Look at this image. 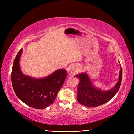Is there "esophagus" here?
<instances>
[{
  "label": "esophagus",
  "mask_w": 134,
  "mask_h": 134,
  "mask_svg": "<svg viewBox=\"0 0 134 134\" xmlns=\"http://www.w3.org/2000/svg\"><path fill=\"white\" fill-rule=\"evenodd\" d=\"M76 72V71H75V72Z\"/></svg>",
  "instance_id": "obj_1"
}]
</instances>
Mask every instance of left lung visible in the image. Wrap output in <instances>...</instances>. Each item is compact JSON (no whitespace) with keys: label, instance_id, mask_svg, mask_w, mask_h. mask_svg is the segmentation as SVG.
Instances as JSON below:
<instances>
[{"label":"left lung","instance_id":"left-lung-1","mask_svg":"<svg viewBox=\"0 0 134 134\" xmlns=\"http://www.w3.org/2000/svg\"><path fill=\"white\" fill-rule=\"evenodd\" d=\"M75 76L79 78L78 85V101L84 106L95 107L107 103L117 93L121 82L122 69L121 67L117 84L112 89L108 91H102L94 87L86 74L82 73Z\"/></svg>","mask_w":134,"mask_h":134}]
</instances>
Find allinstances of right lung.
Returning <instances> with one entry per match:
<instances>
[{"mask_svg": "<svg viewBox=\"0 0 134 134\" xmlns=\"http://www.w3.org/2000/svg\"><path fill=\"white\" fill-rule=\"evenodd\" d=\"M22 49L14 60L11 71V83L16 95L25 104L42 109L52 104L65 81L67 72L58 70L42 79L24 75L20 69L19 60Z\"/></svg>", "mask_w": 134, "mask_h": 134, "instance_id": "add662e5", "label": "right lung"}]
</instances>
